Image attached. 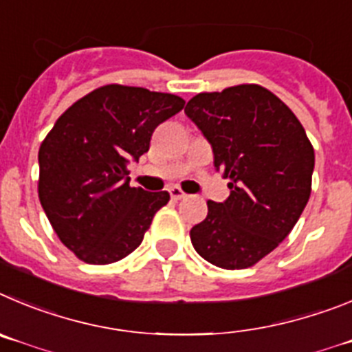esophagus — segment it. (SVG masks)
Wrapping results in <instances>:
<instances>
[{
    "label": "esophagus",
    "mask_w": 352,
    "mask_h": 352,
    "mask_svg": "<svg viewBox=\"0 0 352 352\" xmlns=\"http://www.w3.org/2000/svg\"><path fill=\"white\" fill-rule=\"evenodd\" d=\"M170 196H172V199H182L186 198V192L182 191V189L179 188V186H172V188L168 189Z\"/></svg>",
    "instance_id": "obj_1"
}]
</instances>
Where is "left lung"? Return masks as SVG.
<instances>
[{
  "label": "left lung",
  "instance_id": "1",
  "mask_svg": "<svg viewBox=\"0 0 352 352\" xmlns=\"http://www.w3.org/2000/svg\"><path fill=\"white\" fill-rule=\"evenodd\" d=\"M184 112L210 144L231 191L223 204L207 201V217L191 230L192 247L215 267H252L300 219L314 148L296 116L261 85L196 94Z\"/></svg>",
  "mask_w": 352,
  "mask_h": 352
}]
</instances>
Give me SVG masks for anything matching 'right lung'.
Instances as JSON below:
<instances>
[{
    "label": "right lung",
    "instance_id": "1",
    "mask_svg": "<svg viewBox=\"0 0 352 352\" xmlns=\"http://www.w3.org/2000/svg\"><path fill=\"white\" fill-rule=\"evenodd\" d=\"M184 109L182 98L110 84L59 117L38 151L40 204L59 240L91 265L131 254L166 191L131 188L129 161L148 151L154 129Z\"/></svg>",
    "mask_w": 352,
    "mask_h": 352
}]
</instances>
